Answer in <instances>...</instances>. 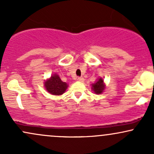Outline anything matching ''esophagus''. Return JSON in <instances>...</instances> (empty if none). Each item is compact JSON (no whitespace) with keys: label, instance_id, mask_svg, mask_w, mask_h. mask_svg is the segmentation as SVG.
Here are the masks:
<instances>
[{"label":"esophagus","instance_id":"1","mask_svg":"<svg viewBox=\"0 0 154 154\" xmlns=\"http://www.w3.org/2000/svg\"><path fill=\"white\" fill-rule=\"evenodd\" d=\"M77 80L79 81V82H84V78L83 77H77Z\"/></svg>","mask_w":154,"mask_h":154}]
</instances>
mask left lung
Instances as JSON below:
<instances>
[{
	"mask_svg": "<svg viewBox=\"0 0 154 154\" xmlns=\"http://www.w3.org/2000/svg\"><path fill=\"white\" fill-rule=\"evenodd\" d=\"M92 91H93V93H95V94H101L102 93H103V91L106 89V85L103 82V79L102 77H100L97 79V81L95 83L91 85Z\"/></svg>",
	"mask_w": 154,
	"mask_h": 154,
	"instance_id": "8db88e82",
	"label": "left lung"
}]
</instances>
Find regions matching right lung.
I'll use <instances>...</instances> for the list:
<instances>
[{
	"instance_id": "1",
	"label": "right lung",
	"mask_w": 154,
	"mask_h": 154,
	"mask_svg": "<svg viewBox=\"0 0 154 154\" xmlns=\"http://www.w3.org/2000/svg\"><path fill=\"white\" fill-rule=\"evenodd\" d=\"M44 87L51 95H61L65 93L68 88V85L63 82L57 74H54L44 82Z\"/></svg>"
}]
</instances>
